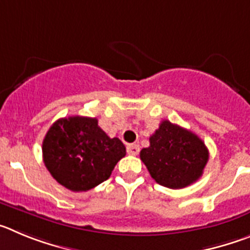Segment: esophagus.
Listing matches in <instances>:
<instances>
[{"mask_svg":"<svg viewBox=\"0 0 250 250\" xmlns=\"http://www.w3.org/2000/svg\"><path fill=\"white\" fill-rule=\"evenodd\" d=\"M127 153L132 154V156H137L139 153V146L138 145H128L127 146Z\"/></svg>","mask_w":250,"mask_h":250,"instance_id":"34e87169","label":"esophagus"}]
</instances>
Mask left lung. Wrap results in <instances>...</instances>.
Returning a JSON list of instances; mask_svg holds the SVG:
<instances>
[{"instance_id": "obj_1", "label": "left lung", "mask_w": 250, "mask_h": 250, "mask_svg": "<svg viewBox=\"0 0 250 250\" xmlns=\"http://www.w3.org/2000/svg\"><path fill=\"white\" fill-rule=\"evenodd\" d=\"M139 156L157 183L181 189L201 178L209 152L197 134L162 121L149 137V147L143 148Z\"/></svg>"}]
</instances>
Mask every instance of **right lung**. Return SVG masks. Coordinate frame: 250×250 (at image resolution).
<instances>
[{
	"label": "right lung",
	"instance_id": "1",
	"mask_svg": "<svg viewBox=\"0 0 250 250\" xmlns=\"http://www.w3.org/2000/svg\"><path fill=\"white\" fill-rule=\"evenodd\" d=\"M44 166L72 192H86L111 177L125 156L120 139L109 138L97 118L66 117L56 121L42 143Z\"/></svg>",
	"mask_w": 250,
	"mask_h": 250
}]
</instances>
